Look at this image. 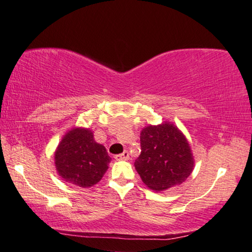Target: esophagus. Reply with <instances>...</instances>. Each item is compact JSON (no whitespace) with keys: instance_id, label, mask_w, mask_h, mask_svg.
I'll return each mask as SVG.
<instances>
[{"instance_id":"34e87169","label":"esophagus","mask_w":252,"mask_h":252,"mask_svg":"<svg viewBox=\"0 0 252 252\" xmlns=\"http://www.w3.org/2000/svg\"><path fill=\"white\" fill-rule=\"evenodd\" d=\"M115 159L116 160H129V152L128 151H124L123 153L115 156Z\"/></svg>"}]
</instances>
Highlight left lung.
<instances>
[{"label":"left lung","instance_id":"1","mask_svg":"<svg viewBox=\"0 0 252 252\" xmlns=\"http://www.w3.org/2000/svg\"><path fill=\"white\" fill-rule=\"evenodd\" d=\"M140 147L135 168L150 189L163 191L179 186L192 172L194 162L189 143L172 123L144 128Z\"/></svg>","mask_w":252,"mask_h":252}]
</instances>
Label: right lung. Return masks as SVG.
<instances>
[{
    "mask_svg": "<svg viewBox=\"0 0 252 252\" xmlns=\"http://www.w3.org/2000/svg\"><path fill=\"white\" fill-rule=\"evenodd\" d=\"M54 159L61 179L80 188L98 183L112 160L105 146L96 143L93 132L85 128H75L66 132Z\"/></svg>",
    "mask_w": 252,
    "mask_h": 252,
    "instance_id": "right-lung-1",
    "label": "right lung"
}]
</instances>
